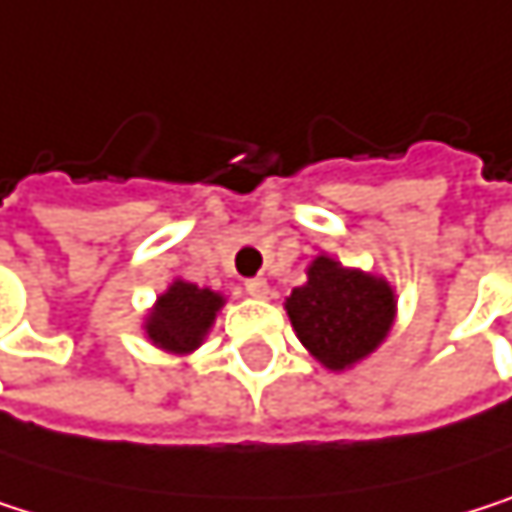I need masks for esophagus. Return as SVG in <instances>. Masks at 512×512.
Listing matches in <instances>:
<instances>
[{
  "mask_svg": "<svg viewBox=\"0 0 512 512\" xmlns=\"http://www.w3.org/2000/svg\"><path fill=\"white\" fill-rule=\"evenodd\" d=\"M245 294L254 297V300H267L270 297V285L264 279H248L245 282Z\"/></svg>",
  "mask_w": 512,
  "mask_h": 512,
  "instance_id": "34e87169",
  "label": "esophagus"
}]
</instances>
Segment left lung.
<instances>
[{
	"label": "left lung",
	"instance_id": "left-lung-1",
	"mask_svg": "<svg viewBox=\"0 0 512 512\" xmlns=\"http://www.w3.org/2000/svg\"><path fill=\"white\" fill-rule=\"evenodd\" d=\"M285 312L303 348L330 372H345L372 357L390 336L396 291L384 276L318 254L306 270V285L285 300Z\"/></svg>",
	"mask_w": 512,
	"mask_h": 512
}]
</instances>
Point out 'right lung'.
I'll list each match as a JSON object with an SVG mask.
<instances>
[{
  "mask_svg": "<svg viewBox=\"0 0 512 512\" xmlns=\"http://www.w3.org/2000/svg\"><path fill=\"white\" fill-rule=\"evenodd\" d=\"M221 306H224V294L197 288L185 279H173L167 291H161L152 309L146 312L143 333L158 351L185 357L203 345Z\"/></svg>",
  "mask_w": 512,
  "mask_h": 512,
  "instance_id": "add662e5",
  "label": "right lung"
}]
</instances>
